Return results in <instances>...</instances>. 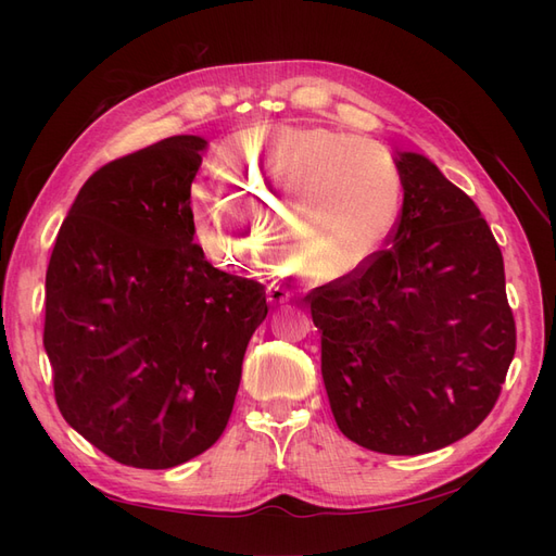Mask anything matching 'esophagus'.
I'll return each mask as SVG.
<instances>
[{"label":"esophagus","mask_w":556,"mask_h":556,"mask_svg":"<svg viewBox=\"0 0 556 556\" xmlns=\"http://www.w3.org/2000/svg\"><path fill=\"white\" fill-rule=\"evenodd\" d=\"M266 294H268V301H271V304H282V301H288L292 296V292L288 288H280V285H271Z\"/></svg>","instance_id":"34e87169"}]
</instances>
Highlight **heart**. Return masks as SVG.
Listing matches in <instances>:
<instances>
[{
    "label": "heart",
    "mask_w": 556,
    "mask_h": 556,
    "mask_svg": "<svg viewBox=\"0 0 556 556\" xmlns=\"http://www.w3.org/2000/svg\"><path fill=\"white\" fill-rule=\"evenodd\" d=\"M217 176L229 190L197 185L190 217L199 243L225 266H239L257 239L288 252L278 262L311 266L317 280L343 278L390 233L401 174L390 150L329 127L257 125L217 150Z\"/></svg>",
    "instance_id": "heart-1"
}]
</instances>
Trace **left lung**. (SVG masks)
Returning a JSON list of instances; mask_svg holds the SVG:
<instances>
[{
	"instance_id": "8db88e82",
	"label": "left lung",
	"mask_w": 556,
	"mask_h": 556,
	"mask_svg": "<svg viewBox=\"0 0 556 556\" xmlns=\"http://www.w3.org/2000/svg\"><path fill=\"white\" fill-rule=\"evenodd\" d=\"M390 248L306 301L336 425L382 454H425L492 413L515 357L501 248L480 208L417 153Z\"/></svg>"
}]
</instances>
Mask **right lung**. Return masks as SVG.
I'll return each instance as SVG.
<instances>
[{"mask_svg":"<svg viewBox=\"0 0 556 556\" xmlns=\"http://www.w3.org/2000/svg\"><path fill=\"white\" fill-rule=\"evenodd\" d=\"M206 139L169 137L83 185L46 271L43 348L62 417L111 459L174 468L220 439L264 285L194 243Z\"/></svg>","mask_w":556,"mask_h":556,"instance_id":"right-lung-1","label":"right lung"}]
</instances>
